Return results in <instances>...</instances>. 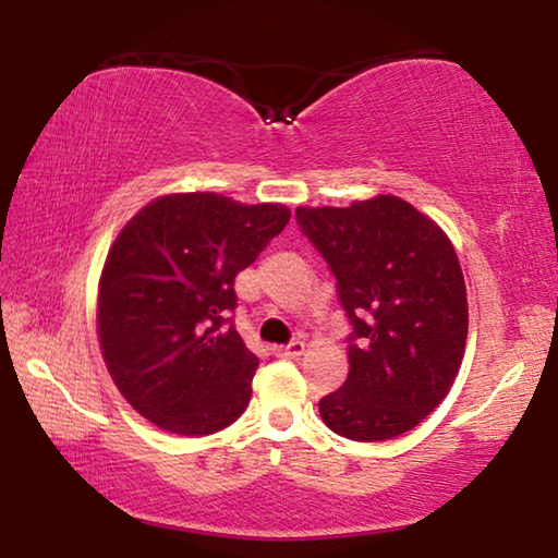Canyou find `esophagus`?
<instances>
[{
  "mask_svg": "<svg viewBox=\"0 0 558 558\" xmlns=\"http://www.w3.org/2000/svg\"><path fill=\"white\" fill-rule=\"evenodd\" d=\"M302 352H305V342H298V339H295V342L286 344V347H272V354L280 356V359H295Z\"/></svg>",
  "mask_w": 558,
  "mask_h": 558,
  "instance_id": "1",
  "label": "esophagus"
}]
</instances>
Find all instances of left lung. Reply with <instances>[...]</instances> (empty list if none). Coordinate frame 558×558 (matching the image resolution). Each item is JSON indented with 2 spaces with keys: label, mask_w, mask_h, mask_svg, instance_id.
Returning <instances> with one entry per match:
<instances>
[{
  "label": "left lung",
  "mask_w": 558,
  "mask_h": 558,
  "mask_svg": "<svg viewBox=\"0 0 558 558\" xmlns=\"http://www.w3.org/2000/svg\"><path fill=\"white\" fill-rule=\"evenodd\" d=\"M327 260L352 325L349 374L319 401L329 430L389 440L446 399L468 339V295L456 248L436 221L399 196L347 209L295 211Z\"/></svg>",
  "instance_id": "left-lung-1"
}]
</instances>
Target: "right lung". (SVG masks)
Segmentation results:
<instances>
[{
	"label": "right lung",
	"instance_id": "right-lung-1",
	"mask_svg": "<svg viewBox=\"0 0 558 558\" xmlns=\"http://www.w3.org/2000/svg\"><path fill=\"white\" fill-rule=\"evenodd\" d=\"M288 221L282 204L169 194L132 216L110 245L98 292L102 359L155 426L209 436L245 411L258 356L235 332L233 280Z\"/></svg>",
	"mask_w": 558,
	"mask_h": 558
}]
</instances>
